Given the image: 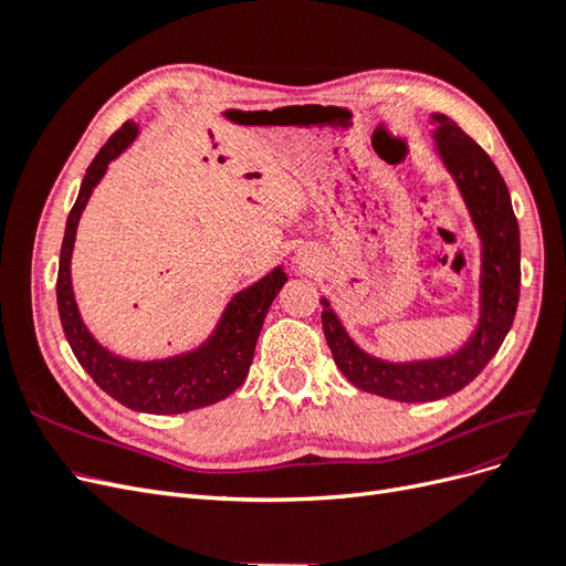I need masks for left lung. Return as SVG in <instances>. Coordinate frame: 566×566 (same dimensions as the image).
I'll return each instance as SVG.
<instances>
[{
    "instance_id": "obj_1",
    "label": "left lung",
    "mask_w": 566,
    "mask_h": 566,
    "mask_svg": "<svg viewBox=\"0 0 566 566\" xmlns=\"http://www.w3.org/2000/svg\"><path fill=\"white\" fill-rule=\"evenodd\" d=\"M432 123L437 125V153L453 175L474 229L482 238V306L474 335L451 356L389 364L356 347L331 310V302L321 300L323 333L342 375L358 389L406 403L451 397L486 368L515 321L522 281L520 227L499 167L451 117L434 113Z\"/></svg>"
}]
</instances>
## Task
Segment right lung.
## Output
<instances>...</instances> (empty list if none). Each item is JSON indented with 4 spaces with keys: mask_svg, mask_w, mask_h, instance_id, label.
I'll use <instances>...</instances> for the list:
<instances>
[{
    "mask_svg": "<svg viewBox=\"0 0 566 566\" xmlns=\"http://www.w3.org/2000/svg\"><path fill=\"white\" fill-rule=\"evenodd\" d=\"M136 134H139V125L125 123L87 167L77 200L67 214L56 279V302L67 345L101 389L139 413L172 416L217 403L243 385L269 306L281 293L287 276L283 266H276L262 281L241 290L229 302L208 342L188 354L169 356L163 361H129V358L101 347L87 325L82 323L77 310L71 283V256L80 217L94 186L106 175L108 163L136 139Z\"/></svg>",
    "mask_w": 566,
    "mask_h": 566,
    "instance_id": "add662e5",
    "label": "right lung"
}]
</instances>
